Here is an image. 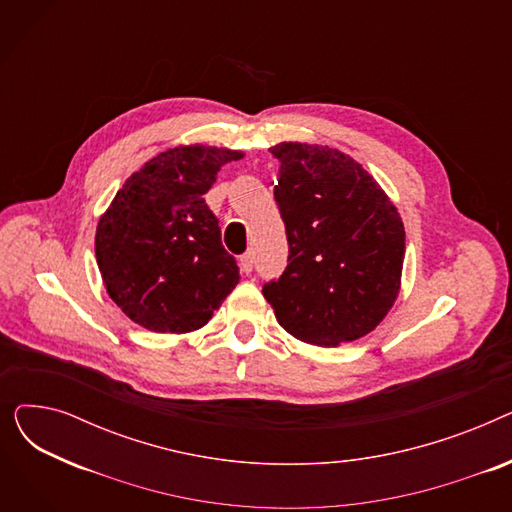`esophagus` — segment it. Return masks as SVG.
Masks as SVG:
<instances>
[{
  "label": "esophagus",
  "instance_id": "obj_1",
  "mask_svg": "<svg viewBox=\"0 0 512 512\" xmlns=\"http://www.w3.org/2000/svg\"><path fill=\"white\" fill-rule=\"evenodd\" d=\"M253 265H255V257H253L251 251H247L245 255L240 257V270L245 272V274H251V272H253Z\"/></svg>",
  "mask_w": 512,
  "mask_h": 512
}]
</instances>
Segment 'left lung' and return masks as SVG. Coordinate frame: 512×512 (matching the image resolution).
Here are the masks:
<instances>
[{"instance_id":"obj_1","label":"left lung","mask_w":512,"mask_h":512,"mask_svg":"<svg viewBox=\"0 0 512 512\" xmlns=\"http://www.w3.org/2000/svg\"><path fill=\"white\" fill-rule=\"evenodd\" d=\"M274 199L286 226L288 265L263 284L280 326L309 344L338 346L369 334L396 301L405 226L353 157L280 143Z\"/></svg>"}]
</instances>
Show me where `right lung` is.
Listing matches in <instances>:
<instances>
[{
    "mask_svg": "<svg viewBox=\"0 0 512 512\" xmlns=\"http://www.w3.org/2000/svg\"><path fill=\"white\" fill-rule=\"evenodd\" d=\"M240 151L174 147L132 174L97 226L95 255L110 299L151 332H193L238 284L236 259L203 195Z\"/></svg>",
    "mask_w": 512,
    "mask_h": 512,
    "instance_id": "1",
    "label": "right lung"
}]
</instances>
